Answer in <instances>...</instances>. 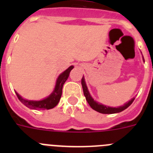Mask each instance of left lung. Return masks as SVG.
Returning <instances> with one entry per match:
<instances>
[{
    "label": "left lung",
    "mask_w": 153,
    "mask_h": 153,
    "mask_svg": "<svg viewBox=\"0 0 153 153\" xmlns=\"http://www.w3.org/2000/svg\"><path fill=\"white\" fill-rule=\"evenodd\" d=\"M143 60H144V59H143ZM81 84H82V86H83V94H84L86 101L88 102L90 107H91L93 109H94V110H96V111L99 112V113H103V114H113V113H120V112L123 111L124 109H126V108H128L129 106H130L135 100V98H132L131 100L129 101V102H126L123 106H120V107H117V108L109 107V106H104V105H102V104L96 102V101L92 98V97L90 96V93H89L88 91V89H87V86H86V83H85V79L83 76V78H82V79H81Z\"/></svg>",
    "instance_id": "left-lung-1"
}]
</instances>
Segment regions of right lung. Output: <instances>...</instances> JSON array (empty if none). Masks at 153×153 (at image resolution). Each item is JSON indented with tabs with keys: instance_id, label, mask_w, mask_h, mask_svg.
<instances>
[{
	"instance_id": "1",
	"label": "right lung",
	"mask_w": 153,
	"mask_h": 153,
	"mask_svg": "<svg viewBox=\"0 0 153 153\" xmlns=\"http://www.w3.org/2000/svg\"><path fill=\"white\" fill-rule=\"evenodd\" d=\"M74 68V66H70L68 69L65 70L64 72L62 73L56 79V86H55L54 90L53 91L51 95L47 98L39 101L28 100L26 99H24L22 97L19 95L17 92H15L17 94V97H18L19 100L21 101L24 105L28 108L33 109H53L56 106L60 100V97L62 95V89L63 86L66 80L68 78L70 75V71Z\"/></svg>"
}]
</instances>
